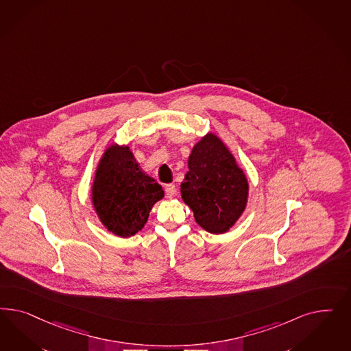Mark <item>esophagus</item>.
<instances>
[{
    "instance_id": "34e87169",
    "label": "esophagus",
    "mask_w": 351,
    "mask_h": 351,
    "mask_svg": "<svg viewBox=\"0 0 351 351\" xmlns=\"http://www.w3.org/2000/svg\"><path fill=\"white\" fill-rule=\"evenodd\" d=\"M165 191H166L167 197H170V198L176 195V186L173 184H166L165 185Z\"/></svg>"
}]
</instances>
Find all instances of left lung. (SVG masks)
<instances>
[{
	"mask_svg": "<svg viewBox=\"0 0 351 351\" xmlns=\"http://www.w3.org/2000/svg\"><path fill=\"white\" fill-rule=\"evenodd\" d=\"M181 198L195 221L213 234L225 233L245 211L248 182L223 141L208 134L191 150Z\"/></svg>",
	"mask_w": 351,
	"mask_h": 351,
	"instance_id": "8db88e82",
	"label": "left lung"
}]
</instances>
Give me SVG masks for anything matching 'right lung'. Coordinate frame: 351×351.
Instances as JSON below:
<instances>
[{
	"mask_svg": "<svg viewBox=\"0 0 351 351\" xmlns=\"http://www.w3.org/2000/svg\"><path fill=\"white\" fill-rule=\"evenodd\" d=\"M163 195L160 184L140 170L128 147L106 149L96 170L93 202L109 232L122 238L138 233Z\"/></svg>",
	"mask_w": 351,
	"mask_h": 351,
	"instance_id": "right-lung-1",
	"label": "right lung"
}]
</instances>
